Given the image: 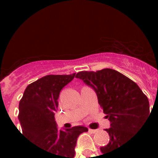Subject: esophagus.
Instances as JSON below:
<instances>
[{
    "instance_id": "1",
    "label": "esophagus",
    "mask_w": 158,
    "mask_h": 158,
    "mask_svg": "<svg viewBox=\"0 0 158 158\" xmlns=\"http://www.w3.org/2000/svg\"><path fill=\"white\" fill-rule=\"evenodd\" d=\"M89 131L92 134H94V133L97 132V130H92V129H89Z\"/></svg>"
}]
</instances>
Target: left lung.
Segmentation results:
<instances>
[{"label": "left lung", "mask_w": 158, "mask_h": 158, "mask_svg": "<svg viewBox=\"0 0 158 158\" xmlns=\"http://www.w3.org/2000/svg\"><path fill=\"white\" fill-rule=\"evenodd\" d=\"M75 77L94 89L99 105L110 120V127L105 130L110 140L100 148L103 154L130 140L151 114L148 99L137 84L115 69L80 71Z\"/></svg>", "instance_id": "1"}]
</instances>
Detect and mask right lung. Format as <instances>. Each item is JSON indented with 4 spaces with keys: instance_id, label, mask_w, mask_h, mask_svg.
<instances>
[{
    "instance_id": "obj_1",
    "label": "right lung",
    "mask_w": 158,
    "mask_h": 158,
    "mask_svg": "<svg viewBox=\"0 0 158 158\" xmlns=\"http://www.w3.org/2000/svg\"><path fill=\"white\" fill-rule=\"evenodd\" d=\"M74 75H46L28 84L19 101L18 118L23 135L55 158H74L77 139L88 131L84 126L60 130L55 121L60 92Z\"/></svg>"
}]
</instances>
